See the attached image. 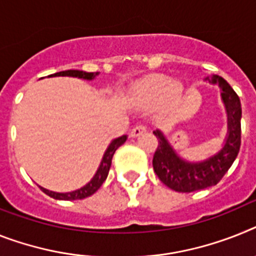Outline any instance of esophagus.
<instances>
[{
    "label": "esophagus",
    "instance_id": "obj_1",
    "mask_svg": "<svg viewBox=\"0 0 256 256\" xmlns=\"http://www.w3.org/2000/svg\"><path fill=\"white\" fill-rule=\"evenodd\" d=\"M146 132H147V128H146L144 124H138V126H135V128H132L130 135H132V138H135V136H139V135H142Z\"/></svg>",
    "mask_w": 256,
    "mask_h": 256
}]
</instances>
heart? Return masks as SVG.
Here are the masks:
<instances>
[{
	"instance_id": "1",
	"label": "heart",
	"mask_w": 256,
	"mask_h": 256,
	"mask_svg": "<svg viewBox=\"0 0 256 256\" xmlns=\"http://www.w3.org/2000/svg\"><path fill=\"white\" fill-rule=\"evenodd\" d=\"M181 84L172 80L170 76L154 74L138 82L132 88V96L142 104H154L164 96L168 100H176L181 95Z\"/></svg>"
}]
</instances>
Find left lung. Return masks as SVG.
I'll list each match as a JSON object with an SVG mask.
<instances>
[{"instance_id": "obj_1", "label": "left lung", "mask_w": 256, "mask_h": 256, "mask_svg": "<svg viewBox=\"0 0 256 256\" xmlns=\"http://www.w3.org/2000/svg\"><path fill=\"white\" fill-rule=\"evenodd\" d=\"M207 79L221 88V98L226 109L228 134L220 151L203 161L190 162L180 158L160 130L154 132L158 140L152 160L154 173L162 184L178 192H192L218 184L229 170L241 147L242 109L240 98L224 78L212 75Z\"/></svg>"}]
</instances>
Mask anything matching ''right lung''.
I'll use <instances>...</instances> for the list:
<instances>
[{
    "instance_id": "1",
    "label": "right lung",
    "mask_w": 256,
    "mask_h": 256,
    "mask_svg": "<svg viewBox=\"0 0 256 256\" xmlns=\"http://www.w3.org/2000/svg\"><path fill=\"white\" fill-rule=\"evenodd\" d=\"M96 75H98V72H80V70H66V72H56V74H52L49 76H74V78H80L86 79V80H92L95 78ZM128 136L126 135H122L120 138L112 140L110 144L108 146L106 151H105L104 156H102V160L100 162V166H98V172L95 173L94 178L91 181L88 182L86 186L78 188L75 191H70V192H56V191L46 190V188H42L45 194L49 195L50 198H54V199H58V200H76V199H84L87 196H91L92 194H95L96 191L100 188L104 181L108 177L109 169H110L112 165V158H113V154H114L116 150H117L120 146H122L126 142Z\"/></svg>"
}]
</instances>
